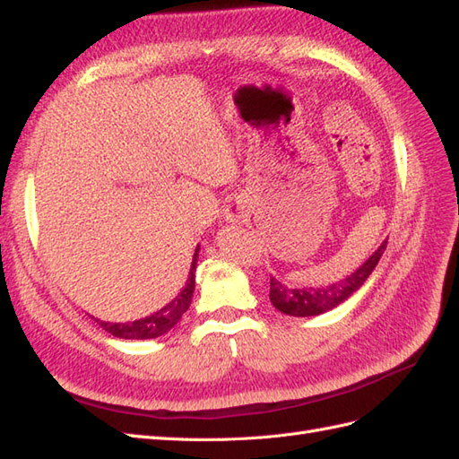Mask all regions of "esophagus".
Returning <instances> with one entry per match:
<instances>
[{
  "mask_svg": "<svg viewBox=\"0 0 459 459\" xmlns=\"http://www.w3.org/2000/svg\"><path fill=\"white\" fill-rule=\"evenodd\" d=\"M246 217H248V207L242 202V199H234L232 204L227 205L225 209V219L230 225H238Z\"/></svg>",
  "mask_w": 459,
  "mask_h": 459,
  "instance_id": "34e87169",
  "label": "esophagus"
}]
</instances>
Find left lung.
Instances as JSON below:
<instances>
[{
  "instance_id": "1",
  "label": "left lung",
  "mask_w": 459,
  "mask_h": 459,
  "mask_svg": "<svg viewBox=\"0 0 459 459\" xmlns=\"http://www.w3.org/2000/svg\"><path fill=\"white\" fill-rule=\"evenodd\" d=\"M387 240H384L378 250H376L367 262L351 275L333 281L332 285L325 287H307V289H292L285 285L283 281L272 277L269 281V300L273 307L287 316H297V318H308V316H318L327 310L337 308L339 304L345 302L349 297L364 285V281L370 277L374 267L378 265L380 257L385 250Z\"/></svg>"
}]
</instances>
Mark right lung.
I'll list each match as a JSON object with an SVG mask.
<instances>
[{"label":"right lung","mask_w":459,"mask_h":459,"mask_svg":"<svg viewBox=\"0 0 459 459\" xmlns=\"http://www.w3.org/2000/svg\"><path fill=\"white\" fill-rule=\"evenodd\" d=\"M197 254H199V246L195 248L190 273H187L184 289L167 304V307H162L160 310L152 312L151 316H145V318L126 322V324H122V322H104V320L95 318V316H91V318L95 320L104 332H108L114 337H120V339H155V337H160L167 332H170L172 327L180 322L184 312L190 308V304H192L194 289H195Z\"/></svg>","instance_id":"right-lung-1"}]
</instances>
